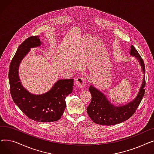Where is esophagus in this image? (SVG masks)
I'll return each mask as SVG.
<instances>
[{"mask_svg": "<svg viewBox=\"0 0 154 154\" xmlns=\"http://www.w3.org/2000/svg\"><path fill=\"white\" fill-rule=\"evenodd\" d=\"M87 83V79L85 77H77L75 79V84L79 87H83Z\"/></svg>", "mask_w": 154, "mask_h": 154, "instance_id": "34e87169", "label": "esophagus"}]
</instances>
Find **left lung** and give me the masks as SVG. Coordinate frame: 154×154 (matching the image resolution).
I'll return each instance as SVG.
<instances>
[{
  "instance_id": "obj_1",
  "label": "left lung",
  "mask_w": 154,
  "mask_h": 154,
  "mask_svg": "<svg viewBox=\"0 0 154 154\" xmlns=\"http://www.w3.org/2000/svg\"><path fill=\"white\" fill-rule=\"evenodd\" d=\"M131 55L138 59L145 74L144 62L133 45L131 47ZM145 87L144 77L139 92L134 100L124 106L118 107L112 104L102 92L91 85L88 91L92 95V100L87 108V114L94 122L102 125H112L123 122L131 117L138 108L143 97Z\"/></svg>"
}]
</instances>
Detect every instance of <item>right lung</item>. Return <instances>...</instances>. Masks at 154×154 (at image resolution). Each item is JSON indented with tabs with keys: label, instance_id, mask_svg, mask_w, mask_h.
I'll use <instances>...</instances> for the list:
<instances>
[{
	"label": "right lung",
	"instance_id": "add662e5",
	"mask_svg": "<svg viewBox=\"0 0 154 154\" xmlns=\"http://www.w3.org/2000/svg\"><path fill=\"white\" fill-rule=\"evenodd\" d=\"M41 44L38 35L31 36L18 47L10 64V91L15 103L27 117L40 122H54L63 114L66 107V97L72 92L74 79L59 80L47 92L34 95L23 88L19 77V67L22 59L30 48Z\"/></svg>",
	"mask_w": 154,
	"mask_h": 154
}]
</instances>
